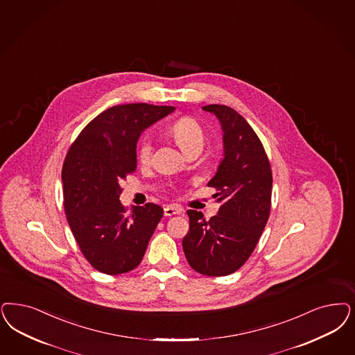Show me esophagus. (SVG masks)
Here are the masks:
<instances>
[{"mask_svg": "<svg viewBox=\"0 0 355 355\" xmlns=\"http://www.w3.org/2000/svg\"><path fill=\"white\" fill-rule=\"evenodd\" d=\"M180 214H182V208L177 207V206H166L164 208L165 216H173V215H180Z\"/></svg>", "mask_w": 355, "mask_h": 355, "instance_id": "1", "label": "esophagus"}]
</instances>
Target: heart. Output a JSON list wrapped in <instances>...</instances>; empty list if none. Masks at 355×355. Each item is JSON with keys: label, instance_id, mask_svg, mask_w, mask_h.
<instances>
[{"label": "heart", "instance_id": "heart-1", "mask_svg": "<svg viewBox=\"0 0 355 355\" xmlns=\"http://www.w3.org/2000/svg\"><path fill=\"white\" fill-rule=\"evenodd\" d=\"M171 136L177 141V144L181 147L184 153H189L194 149H203L206 143V134L202 125L193 118H181L173 123L169 128ZM153 155V141L147 136L140 143V147L137 150V159L140 164L148 165L152 159Z\"/></svg>", "mask_w": 355, "mask_h": 355}]
</instances>
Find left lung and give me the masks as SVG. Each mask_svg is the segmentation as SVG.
<instances>
[{
    "mask_svg": "<svg viewBox=\"0 0 355 355\" xmlns=\"http://www.w3.org/2000/svg\"><path fill=\"white\" fill-rule=\"evenodd\" d=\"M223 128L224 159L208 186L216 189L218 215L206 220L189 209L190 230L182 240L189 265L199 274L224 277L240 269L253 253L271 207L272 174L257 134L244 118L224 105H208Z\"/></svg>",
    "mask_w": 355,
    "mask_h": 355,
    "instance_id": "obj_1",
    "label": "left lung"
}]
</instances>
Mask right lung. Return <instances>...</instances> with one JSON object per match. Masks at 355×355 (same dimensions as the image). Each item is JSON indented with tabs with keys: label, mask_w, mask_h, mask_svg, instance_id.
I'll use <instances>...</instances> for the list:
<instances>
[{
	"label": "right lung",
	"mask_w": 355,
	"mask_h": 355,
	"mask_svg": "<svg viewBox=\"0 0 355 355\" xmlns=\"http://www.w3.org/2000/svg\"><path fill=\"white\" fill-rule=\"evenodd\" d=\"M174 110L148 103L112 106L86 125L65 156L62 180L67 220L84 257L103 274L134 270L164 215L155 203L127 212L119 196L121 182L136 171L140 135Z\"/></svg>",
	"instance_id": "1"
}]
</instances>
